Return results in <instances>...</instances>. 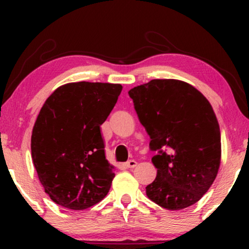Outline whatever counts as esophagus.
<instances>
[{"label": "esophagus", "instance_id": "34e87169", "mask_svg": "<svg viewBox=\"0 0 249 249\" xmlns=\"http://www.w3.org/2000/svg\"><path fill=\"white\" fill-rule=\"evenodd\" d=\"M136 165H137V162H136L135 160H129L128 162L124 163L125 168H130L131 169V168H135Z\"/></svg>", "mask_w": 249, "mask_h": 249}]
</instances>
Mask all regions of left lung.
<instances>
[{"label": "left lung", "mask_w": 249, "mask_h": 249, "mask_svg": "<svg viewBox=\"0 0 249 249\" xmlns=\"http://www.w3.org/2000/svg\"><path fill=\"white\" fill-rule=\"evenodd\" d=\"M129 96L151 137V149L159 151L152 159L158 175L146 195L166 210L194 205L212 186L221 163L220 127L212 105L178 79H153L132 88Z\"/></svg>", "instance_id": "left-lung-1"}]
</instances>
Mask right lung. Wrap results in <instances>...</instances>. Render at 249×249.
<instances>
[{"mask_svg":"<svg viewBox=\"0 0 249 249\" xmlns=\"http://www.w3.org/2000/svg\"><path fill=\"white\" fill-rule=\"evenodd\" d=\"M122 90L120 84L69 83L43 104L32 132V159L50 198L81 211L100 203L114 178L104 154L101 124Z\"/></svg>","mask_w":249,"mask_h":249,"instance_id":"add662e5","label":"right lung"}]
</instances>
